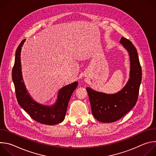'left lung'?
Here are the masks:
<instances>
[{
	"label": "left lung",
	"mask_w": 156,
	"mask_h": 156,
	"mask_svg": "<svg viewBox=\"0 0 156 156\" xmlns=\"http://www.w3.org/2000/svg\"><path fill=\"white\" fill-rule=\"evenodd\" d=\"M120 43L129 55V78L122 90L115 94H105L86 87L92 113L94 118L104 123H111L122 118L137 102L142 71L137 51L132 42L122 37Z\"/></svg>",
	"instance_id": "left-lung-1"
}]
</instances>
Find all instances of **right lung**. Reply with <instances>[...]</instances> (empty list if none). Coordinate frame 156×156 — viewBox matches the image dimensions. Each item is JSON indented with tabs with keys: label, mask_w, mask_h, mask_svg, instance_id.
<instances>
[{
	"label": "right lung",
	"mask_w": 156,
	"mask_h": 156,
	"mask_svg": "<svg viewBox=\"0 0 156 156\" xmlns=\"http://www.w3.org/2000/svg\"><path fill=\"white\" fill-rule=\"evenodd\" d=\"M25 41V39L22 41L16 49L12 69V80L18 102L33 120L40 123L53 125L61 123L65 119L69 102L78 86V82L75 81L62 87L54 105H45L34 101L27 90L21 73L20 55L21 47Z\"/></svg>",
	"instance_id": "1"
}]
</instances>
